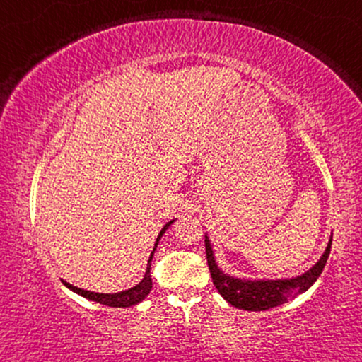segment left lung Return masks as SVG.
<instances>
[{
	"label": "left lung",
	"mask_w": 362,
	"mask_h": 362,
	"mask_svg": "<svg viewBox=\"0 0 362 362\" xmlns=\"http://www.w3.org/2000/svg\"><path fill=\"white\" fill-rule=\"evenodd\" d=\"M333 237V235H331ZM331 240L323 255L320 257V260L311 267L310 270H306L305 274L293 279H276V280H249V279H237L229 274H224L217 265L214 250H212L209 237L206 235V257H207V265H209L212 284L217 288V291L224 296L227 303L239 310L247 311H265L275 306H280L286 303V301L293 300L295 296L303 293L315 284L316 279L323 272L326 260L329 257L331 250Z\"/></svg>",
	"instance_id": "1"
}]
</instances>
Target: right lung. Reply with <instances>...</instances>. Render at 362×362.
Listing matches in <instances>:
<instances>
[{"label": "right lung", "instance_id": "1", "mask_svg": "<svg viewBox=\"0 0 362 362\" xmlns=\"http://www.w3.org/2000/svg\"><path fill=\"white\" fill-rule=\"evenodd\" d=\"M175 219L168 222V224L163 227L160 234H158V239H156V244H155V249H153L151 255H150V260H148V267H146V272H145V276H143V280L140 284L132 286V288L128 290H123V291H118V293H97V291H88V290H83V288H78V286H74L69 284V281L62 280V284L67 286L69 290L76 291L77 295L83 296V298L87 300H92L95 301V303H100V305H105V306H113V308H128V306H133V305H138L140 301H143L148 296V293L151 291V286H153V281H151V275H150V265H151V259H153V254H155L158 244H160V239L165 234L168 227H170Z\"/></svg>", "mask_w": 362, "mask_h": 362}]
</instances>
